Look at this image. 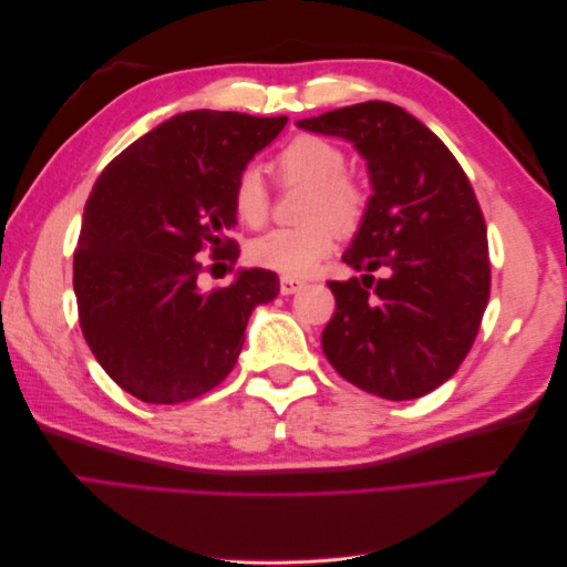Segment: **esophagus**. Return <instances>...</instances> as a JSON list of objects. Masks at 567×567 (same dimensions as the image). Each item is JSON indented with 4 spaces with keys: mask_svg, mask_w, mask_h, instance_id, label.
Returning a JSON list of instances; mask_svg holds the SVG:
<instances>
[{
    "mask_svg": "<svg viewBox=\"0 0 567 567\" xmlns=\"http://www.w3.org/2000/svg\"><path fill=\"white\" fill-rule=\"evenodd\" d=\"M305 288V281L293 277H281V296H293Z\"/></svg>",
    "mask_w": 567,
    "mask_h": 567,
    "instance_id": "obj_1",
    "label": "esophagus"
}]
</instances>
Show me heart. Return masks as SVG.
<instances>
[{"mask_svg":"<svg viewBox=\"0 0 567 567\" xmlns=\"http://www.w3.org/2000/svg\"><path fill=\"white\" fill-rule=\"evenodd\" d=\"M346 158L338 146L321 136L300 134L277 156V169L286 182L305 184L300 227H277L252 238L250 262L274 269L286 277H305L333 246V231H352L364 215V194L350 177L342 175ZM234 213L246 225H260L267 217L269 198L257 167L241 169L234 182Z\"/></svg>","mask_w":567,"mask_h":567,"instance_id":"1","label":"heart"}]
</instances>
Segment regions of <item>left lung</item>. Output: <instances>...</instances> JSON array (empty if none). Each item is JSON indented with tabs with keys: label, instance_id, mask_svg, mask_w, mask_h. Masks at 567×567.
Instances as JSON below:
<instances>
[{
	"label": "left lung",
	"instance_id": "obj_1",
	"mask_svg": "<svg viewBox=\"0 0 567 567\" xmlns=\"http://www.w3.org/2000/svg\"><path fill=\"white\" fill-rule=\"evenodd\" d=\"M340 136L364 158L371 196L342 262L362 274L329 281L336 315L321 333L331 367L383 400L423 398L466 359L489 300L487 227L452 151L388 101L296 123ZM384 279L371 287L370 271Z\"/></svg>",
	"mask_w": 567,
	"mask_h": 567
}]
</instances>
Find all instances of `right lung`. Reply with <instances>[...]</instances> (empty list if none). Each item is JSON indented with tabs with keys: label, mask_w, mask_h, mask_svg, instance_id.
<instances>
[{
	"label": "right lung",
	"mask_w": 567,
	"mask_h": 567,
	"mask_svg": "<svg viewBox=\"0 0 567 567\" xmlns=\"http://www.w3.org/2000/svg\"><path fill=\"white\" fill-rule=\"evenodd\" d=\"M286 115L186 111L153 127L99 175L84 205L73 288L84 340L136 400L177 404L234 369L257 305L279 296L269 269L203 290L198 252L238 260L234 182L277 140Z\"/></svg>",
	"instance_id": "right-lung-1"
}]
</instances>
